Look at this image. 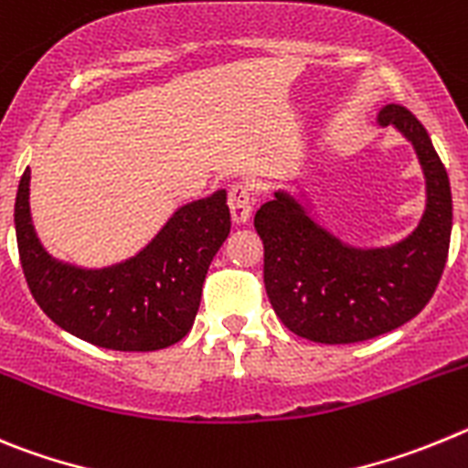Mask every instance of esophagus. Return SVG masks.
<instances>
[{"mask_svg":"<svg viewBox=\"0 0 468 468\" xmlns=\"http://www.w3.org/2000/svg\"><path fill=\"white\" fill-rule=\"evenodd\" d=\"M229 207H230V218H233L235 226L247 224L251 217V207H254V197H251L250 186L235 184V186L229 191Z\"/></svg>","mask_w":468,"mask_h":468,"instance_id":"esophagus-1","label":"esophagus"}]
</instances>
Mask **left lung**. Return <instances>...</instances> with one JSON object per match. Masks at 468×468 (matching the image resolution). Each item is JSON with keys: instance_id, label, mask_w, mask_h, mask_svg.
<instances>
[{"instance_id": "8db88e82", "label": "left lung", "mask_w": 468, "mask_h": 468, "mask_svg": "<svg viewBox=\"0 0 468 468\" xmlns=\"http://www.w3.org/2000/svg\"><path fill=\"white\" fill-rule=\"evenodd\" d=\"M378 123L412 144L424 172L427 205L420 224L387 247L343 242L292 191L261 205L263 282L277 317L314 343L343 345L394 331L422 313L443 275L452 230L450 179L429 133L406 107L385 104Z\"/></svg>"}]
</instances>
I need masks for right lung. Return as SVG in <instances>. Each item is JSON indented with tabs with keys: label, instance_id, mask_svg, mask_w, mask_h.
<instances>
[{
	"label": "right lung",
	"instance_id": "right-lung-1",
	"mask_svg": "<svg viewBox=\"0 0 468 468\" xmlns=\"http://www.w3.org/2000/svg\"><path fill=\"white\" fill-rule=\"evenodd\" d=\"M16 238L29 292L67 334L119 352L179 343L200 307L209 263L230 233L226 191L172 212L146 247L104 268H81L44 250L29 214V167L16 196Z\"/></svg>",
	"mask_w": 468,
	"mask_h": 468
}]
</instances>
